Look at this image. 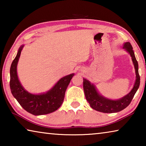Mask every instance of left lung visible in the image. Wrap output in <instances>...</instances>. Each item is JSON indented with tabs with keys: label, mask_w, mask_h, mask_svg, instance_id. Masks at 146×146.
Instances as JSON below:
<instances>
[{
	"label": "left lung",
	"mask_w": 146,
	"mask_h": 146,
	"mask_svg": "<svg viewBox=\"0 0 146 146\" xmlns=\"http://www.w3.org/2000/svg\"><path fill=\"white\" fill-rule=\"evenodd\" d=\"M123 48L125 49L131 56L133 63L134 64L136 80L134 86L130 92L124 97L118 100H111L103 97L98 93L97 88L94 84L86 78H83V88L86 100L93 110L98 111L112 113H117L123 110L131 102L135 94L137 92L140 86V75L138 73V64L137 59L135 58L133 47L129 42L124 43Z\"/></svg>",
	"instance_id": "left-lung-1"
}]
</instances>
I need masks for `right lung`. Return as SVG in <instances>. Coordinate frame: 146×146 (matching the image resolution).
I'll return each mask as SVG.
<instances>
[{
  "label": "right lung",
  "mask_w": 146,
  "mask_h": 146,
  "mask_svg": "<svg viewBox=\"0 0 146 146\" xmlns=\"http://www.w3.org/2000/svg\"><path fill=\"white\" fill-rule=\"evenodd\" d=\"M24 45L19 49L10 68V89L12 95L26 111L34 115H46L55 111L63 103L66 89L74 73L61 78L46 93L31 94L24 90L19 80L17 72L18 61Z\"/></svg>",
  "instance_id": "obj_1"
}]
</instances>
